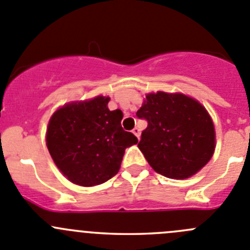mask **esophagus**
<instances>
[{
  "label": "esophagus",
  "instance_id": "esophagus-1",
  "mask_svg": "<svg viewBox=\"0 0 250 250\" xmlns=\"http://www.w3.org/2000/svg\"><path fill=\"white\" fill-rule=\"evenodd\" d=\"M132 132H133V134H134V136H136L137 138L139 139V137H141V129H139V128H137V127H136V128H133Z\"/></svg>",
  "mask_w": 250,
  "mask_h": 250
}]
</instances>
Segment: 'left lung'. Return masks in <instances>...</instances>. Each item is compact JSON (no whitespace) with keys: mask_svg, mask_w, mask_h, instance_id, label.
<instances>
[{"mask_svg":"<svg viewBox=\"0 0 250 250\" xmlns=\"http://www.w3.org/2000/svg\"><path fill=\"white\" fill-rule=\"evenodd\" d=\"M137 117L148 122L138 148L158 174L188 179L213 155V122L206 108L186 95L148 93Z\"/></svg>","mask_w":250,"mask_h":250,"instance_id":"8db88e82","label":"left lung"}]
</instances>
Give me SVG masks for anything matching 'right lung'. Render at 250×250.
Listing matches in <instances>:
<instances>
[{
    "mask_svg": "<svg viewBox=\"0 0 250 250\" xmlns=\"http://www.w3.org/2000/svg\"><path fill=\"white\" fill-rule=\"evenodd\" d=\"M109 97L66 104L46 128V146L58 169L71 183L95 186L117 174L125 150L138 143L121 125V109L109 111Z\"/></svg>",
    "mask_w": 250,
    "mask_h": 250,
    "instance_id": "right-lung-1",
    "label": "right lung"
}]
</instances>
